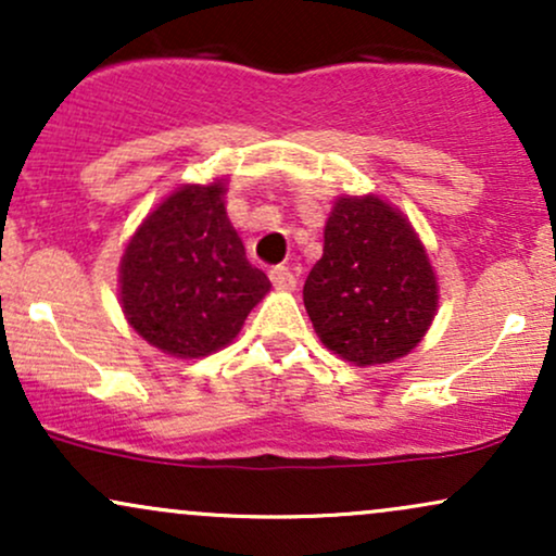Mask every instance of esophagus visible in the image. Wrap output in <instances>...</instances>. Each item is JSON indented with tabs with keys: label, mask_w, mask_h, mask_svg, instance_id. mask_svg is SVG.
<instances>
[{
	"label": "esophagus",
	"mask_w": 556,
	"mask_h": 556,
	"mask_svg": "<svg viewBox=\"0 0 556 556\" xmlns=\"http://www.w3.org/2000/svg\"><path fill=\"white\" fill-rule=\"evenodd\" d=\"M269 279L277 290H295V282H298L295 274L287 269V266H274L269 271Z\"/></svg>",
	"instance_id": "esophagus-1"
}]
</instances>
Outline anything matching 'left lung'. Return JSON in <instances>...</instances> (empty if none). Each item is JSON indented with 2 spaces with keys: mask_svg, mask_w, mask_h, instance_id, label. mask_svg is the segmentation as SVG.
Masks as SVG:
<instances>
[{
  "mask_svg": "<svg viewBox=\"0 0 556 556\" xmlns=\"http://www.w3.org/2000/svg\"><path fill=\"white\" fill-rule=\"evenodd\" d=\"M303 303L321 342L344 361L392 363L431 327L437 277L405 216L376 195L340 198Z\"/></svg>",
  "mask_w": 556,
  "mask_h": 556,
  "instance_id": "1",
  "label": "left lung"
}]
</instances>
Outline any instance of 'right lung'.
Returning <instances> with one entry per match:
<instances>
[{"instance_id":"right-lung-1","label":"right lung","mask_w":556,"mask_h":556,"mask_svg":"<svg viewBox=\"0 0 556 556\" xmlns=\"http://www.w3.org/2000/svg\"><path fill=\"white\" fill-rule=\"evenodd\" d=\"M222 198V182L177 190L140 225L123 256L127 321L177 358L232 342L271 287L245 258Z\"/></svg>"}]
</instances>
